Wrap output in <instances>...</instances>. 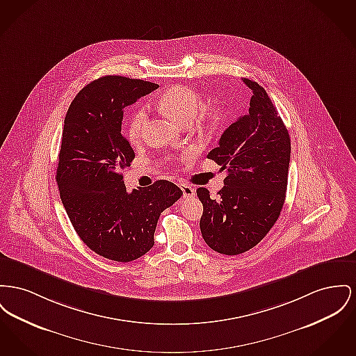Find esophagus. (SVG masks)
<instances>
[{
    "label": "esophagus",
    "mask_w": 356,
    "mask_h": 356,
    "mask_svg": "<svg viewBox=\"0 0 356 356\" xmlns=\"http://www.w3.org/2000/svg\"><path fill=\"white\" fill-rule=\"evenodd\" d=\"M180 188H181V191H183V196H184L186 199L192 197V196L195 195V189L192 188V187L188 186V184H184V183H181V184H180Z\"/></svg>",
    "instance_id": "1"
}]
</instances>
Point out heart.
I'll use <instances>...</instances> for the list:
<instances>
[{
	"label": "heart",
	"mask_w": 356,
	"mask_h": 356,
	"mask_svg": "<svg viewBox=\"0 0 356 356\" xmlns=\"http://www.w3.org/2000/svg\"><path fill=\"white\" fill-rule=\"evenodd\" d=\"M159 107L181 126H187L195 120L199 113V120L203 124H215L222 117V108L216 104L204 105L203 98L191 87L175 86L164 91L159 98ZM147 114L145 108H137L127 125V137L131 143L141 138L143 130L147 125Z\"/></svg>",
	"instance_id": "obj_1"
}]
</instances>
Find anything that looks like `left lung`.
<instances>
[{"instance_id": "obj_1", "label": "left lung", "mask_w": 356, "mask_h": 356, "mask_svg": "<svg viewBox=\"0 0 356 356\" xmlns=\"http://www.w3.org/2000/svg\"><path fill=\"white\" fill-rule=\"evenodd\" d=\"M252 92L245 115L231 124L207 154L227 172L218 199L197 188L203 204L200 231L212 250L236 255L258 245L285 202L291 138L262 86L242 78Z\"/></svg>"}]
</instances>
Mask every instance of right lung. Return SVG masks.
Instances as JSON below:
<instances>
[{
	"mask_svg": "<svg viewBox=\"0 0 356 356\" xmlns=\"http://www.w3.org/2000/svg\"><path fill=\"white\" fill-rule=\"evenodd\" d=\"M159 84L104 76L83 87L64 118L56 181L65 212L88 249L130 262L154 245L161 212L183 191L167 180L126 192L122 169L134 150L121 133L124 108Z\"/></svg>",
	"mask_w": 356,
	"mask_h": 356,
	"instance_id": "right-lung-1",
	"label": "right lung"
}]
</instances>
